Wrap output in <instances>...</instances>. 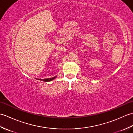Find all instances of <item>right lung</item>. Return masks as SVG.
<instances>
[{"mask_svg":"<svg viewBox=\"0 0 133 133\" xmlns=\"http://www.w3.org/2000/svg\"><path fill=\"white\" fill-rule=\"evenodd\" d=\"M56 78V76H55V77H53V78H47V79H40L39 80L41 81H44V82H50V81H51L52 80L54 79L55 78Z\"/></svg>","mask_w":133,"mask_h":133,"instance_id":"obj_1","label":"right lung"}]
</instances>
